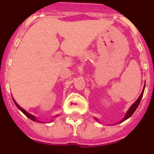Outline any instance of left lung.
Wrapping results in <instances>:
<instances>
[{
  "label": "left lung",
  "instance_id": "left-lung-1",
  "mask_svg": "<svg viewBox=\"0 0 154 154\" xmlns=\"http://www.w3.org/2000/svg\"><path fill=\"white\" fill-rule=\"evenodd\" d=\"M144 90H145V88H144V90H143L142 93H141V94L140 95V97L138 98V99H137V100L136 101V102H135L133 104H132V106H131V107L129 108V110L128 111V112H127L125 117H124V119H123V120H122V121H120V122H123V121H124V120H126L127 119H128L129 117H131L132 114L134 113L135 111L137 110V106H139L140 103V101H141V98H142V97H143V94H144Z\"/></svg>",
  "mask_w": 154,
  "mask_h": 154
}]
</instances>
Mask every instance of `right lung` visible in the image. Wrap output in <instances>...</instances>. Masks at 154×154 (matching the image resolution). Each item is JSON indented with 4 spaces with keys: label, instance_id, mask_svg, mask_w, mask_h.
<instances>
[{
    "label": "right lung",
    "instance_id": "right-lung-1",
    "mask_svg": "<svg viewBox=\"0 0 154 154\" xmlns=\"http://www.w3.org/2000/svg\"><path fill=\"white\" fill-rule=\"evenodd\" d=\"M14 102L15 105L17 106V108L19 109L20 111H22V113L24 114V115H25L26 116H27V117H28V118H29V119H31V120H33V121H38V120H37V119H36V118H35V116H32V115H30V114H29V113H28V112H26V111L25 110H24V109H22V107H21V106H20L17 105V103H16V102H15L14 100Z\"/></svg>",
    "mask_w": 154,
    "mask_h": 154
}]
</instances>
